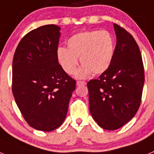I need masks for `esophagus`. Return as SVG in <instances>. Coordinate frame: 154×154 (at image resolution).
I'll return each mask as SVG.
<instances>
[{
  "mask_svg": "<svg viewBox=\"0 0 154 154\" xmlns=\"http://www.w3.org/2000/svg\"><path fill=\"white\" fill-rule=\"evenodd\" d=\"M76 85H85V82L84 81H77V82H76Z\"/></svg>",
  "mask_w": 154,
  "mask_h": 154,
  "instance_id": "1",
  "label": "esophagus"
}]
</instances>
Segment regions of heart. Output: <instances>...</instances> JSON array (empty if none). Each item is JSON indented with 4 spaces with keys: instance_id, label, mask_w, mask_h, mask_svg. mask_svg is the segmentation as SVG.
Segmentation results:
<instances>
[{
    "instance_id": "obj_1",
    "label": "heart",
    "mask_w": 154,
    "mask_h": 154,
    "mask_svg": "<svg viewBox=\"0 0 154 154\" xmlns=\"http://www.w3.org/2000/svg\"><path fill=\"white\" fill-rule=\"evenodd\" d=\"M67 48H59L58 59L63 70L71 75L75 72L78 58L83 67L77 73L83 78L92 72L98 75L109 67L114 55L115 43L107 31H88L75 34L67 42Z\"/></svg>"
}]
</instances>
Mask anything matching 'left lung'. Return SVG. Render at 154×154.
<instances>
[{
    "label": "left lung",
    "instance_id": "1",
    "mask_svg": "<svg viewBox=\"0 0 154 154\" xmlns=\"http://www.w3.org/2000/svg\"><path fill=\"white\" fill-rule=\"evenodd\" d=\"M116 45L109 67L87 83L89 109L100 127L115 130L127 123L140 106L144 68L140 48L124 28L114 24Z\"/></svg>",
    "mask_w": 154,
    "mask_h": 154
}]
</instances>
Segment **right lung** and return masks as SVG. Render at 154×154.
<instances>
[{"label": "right lung", "mask_w": 154, "mask_h": 154, "mask_svg": "<svg viewBox=\"0 0 154 154\" xmlns=\"http://www.w3.org/2000/svg\"><path fill=\"white\" fill-rule=\"evenodd\" d=\"M60 28L47 24L19 42L12 63V92L23 117L35 130L49 132L62 124L76 81L58 60Z\"/></svg>", "instance_id": "1"}]
</instances>
